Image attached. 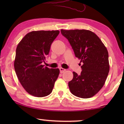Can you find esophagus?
<instances>
[{"label":"esophagus","instance_id":"obj_1","mask_svg":"<svg viewBox=\"0 0 124 124\" xmlns=\"http://www.w3.org/2000/svg\"><path fill=\"white\" fill-rule=\"evenodd\" d=\"M59 69H60V72L61 73H64L66 70L65 69L62 68H60Z\"/></svg>","mask_w":124,"mask_h":124}]
</instances>
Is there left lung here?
Listing matches in <instances>:
<instances>
[{
	"label": "left lung",
	"instance_id": "8db88e82",
	"mask_svg": "<svg viewBox=\"0 0 124 124\" xmlns=\"http://www.w3.org/2000/svg\"><path fill=\"white\" fill-rule=\"evenodd\" d=\"M61 33L82 64L80 74L73 72L69 90L77 97H92L102 88L109 73L108 51L99 37L90 30L62 29Z\"/></svg>",
	"mask_w": 124,
	"mask_h": 124
}]
</instances>
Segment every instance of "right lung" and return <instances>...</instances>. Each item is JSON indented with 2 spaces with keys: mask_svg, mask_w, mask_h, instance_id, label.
Returning <instances> with one entry per match:
<instances>
[{
  "mask_svg": "<svg viewBox=\"0 0 124 124\" xmlns=\"http://www.w3.org/2000/svg\"><path fill=\"white\" fill-rule=\"evenodd\" d=\"M60 31H33L27 34L16 48L15 70L21 85L36 97L48 95L53 90L60 70L45 67L50 47Z\"/></svg>",
  "mask_w": 124,
  "mask_h": 124,
  "instance_id": "add662e5",
  "label": "right lung"
}]
</instances>
